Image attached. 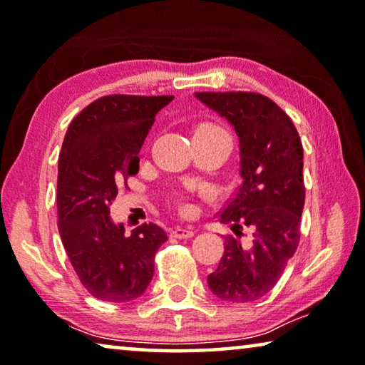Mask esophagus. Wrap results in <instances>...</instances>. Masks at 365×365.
Listing matches in <instances>:
<instances>
[{
	"mask_svg": "<svg viewBox=\"0 0 365 365\" xmlns=\"http://www.w3.org/2000/svg\"><path fill=\"white\" fill-rule=\"evenodd\" d=\"M173 235L176 238H190L194 235V228L192 227H176L173 230Z\"/></svg>",
	"mask_w": 365,
	"mask_h": 365,
	"instance_id": "34e87169",
	"label": "esophagus"
}]
</instances>
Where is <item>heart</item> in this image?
<instances>
[{
    "mask_svg": "<svg viewBox=\"0 0 365 365\" xmlns=\"http://www.w3.org/2000/svg\"><path fill=\"white\" fill-rule=\"evenodd\" d=\"M194 138H204V140H217V142H228V133L223 130L220 125L214 124V122H202V124L195 128ZM184 210H189L187 205H182Z\"/></svg>",
    "mask_w": 365,
    "mask_h": 365,
    "instance_id": "1",
    "label": "heart"
}]
</instances>
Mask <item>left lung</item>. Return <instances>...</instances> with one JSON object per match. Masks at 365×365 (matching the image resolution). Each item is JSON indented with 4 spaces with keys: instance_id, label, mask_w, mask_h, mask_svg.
Segmentation results:
<instances>
[{
    "instance_id": "1",
    "label": "left lung",
    "mask_w": 365,
    "mask_h": 365,
    "mask_svg": "<svg viewBox=\"0 0 365 365\" xmlns=\"http://www.w3.org/2000/svg\"><path fill=\"white\" fill-rule=\"evenodd\" d=\"M195 98L233 125L243 178L218 218L238 237L227 235L222 259L207 282L218 299L255 302L271 292L299 246L304 148L290 117L262 94L195 93ZM243 226L254 230L250 244L239 241Z\"/></svg>"
}]
</instances>
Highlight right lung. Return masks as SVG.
Masks as SVG:
<instances>
[{
  "label": "right lung",
  "mask_w": 365,
  "mask_h": 365,
  "mask_svg": "<svg viewBox=\"0 0 365 365\" xmlns=\"http://www.w3.org/2000/svg\"><path fill=\"white\" fill-rule=\"evenodd\" d=\"M173 96L110 94L86 106L66 130L58 158V232L80 282L103 302H128L147 290L155 255L168 240L143 223L125 233L110 220L117 187L138 173V153L158 110Z\"/></svg>",
  "instance_id": "obj_1"
}]
</instances>
